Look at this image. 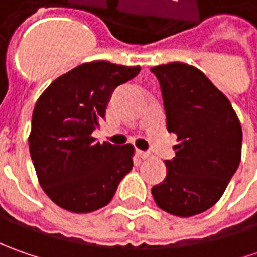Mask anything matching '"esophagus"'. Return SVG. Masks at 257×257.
<instances>
[{
    "instance_id": "obj_1",
    "label": "esophagus",
    "mask_w": 257,
    "mask_h": 257,
    "mask_svg": "<svg viewBox=\"0 0 257 257\" xmlns=\"http://www.w3.org/2000/svg\"><path fill=\"white\" fill-rule=\"evenodd\" d=\"M137 154H139L142 159H149V157H150V152H144V150H137Z\"/></svg>"
}]
</instances>
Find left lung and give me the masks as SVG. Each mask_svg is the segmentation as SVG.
<instances>
[{
    "instance_id": "obj_1",
    "label": "left lung",
    "mask_w": 257,
    "mask_h": 257,
    "mask_svg": "<svg viewBox=\"0 0 257 257\" xmlns=\"http://www.w3.org/2000/svg\"><path fill=\"white\" fill-rule=\"evenodd\" d=\"M162 88L166 123L180 143L152 194L164 212L190 217L222 197L242 157V127L227 97L200 70L183 63L152 68Z\"/></svg>"
}]
</instances>
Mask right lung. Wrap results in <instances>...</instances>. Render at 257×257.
<instances>
[{"label": "right lung", "instance_id": "1", "mask_svg": "<svg viewBox=\"0 0 257 257\" xmlns=\"http://www.w3.org/2000/svg\"><path fill=\"white\" fill-rule=\"evenodd\" d=\"M139 73L140 67L85 63L54 80L38 98L30 154L41 187L60 207L73 213L101 209L133 169L132 144L98 143L93 132L114 90Z\"/></svg>", "mask_w": 257, "mask_h": 257}]
</instances>
